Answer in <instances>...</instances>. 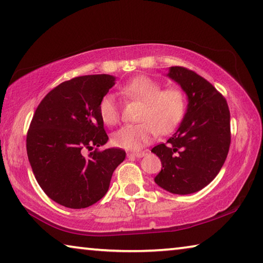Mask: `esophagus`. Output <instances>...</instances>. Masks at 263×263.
Returning <instances> with one entry per match:
<instances>
[{"label":"esophagus","mask_w":263,"mask_h":263,"mask_svg":"<svg viewBox=\"0 0 263 263\" xmlns=\"http://www.w3.org/2000/svg\"><path fill=\"white\" fill-rule=\"evenodd\" d=\"M127 158H142L145 155V152H140V153H127Z\"/></svg>","instance_id":"1"}]
</instances>
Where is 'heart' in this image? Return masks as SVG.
Segmentation results:
<instances>
[{
    "label": "heart",
    "mask_w": 263,
    "mask_h": 263,
    "mask_svg": "<svg viewBox=\"0 0 263 263\" xmlns=\"http://www.w3.org/2000/svg\"><path fill=\"white\" fill-rule=\"evenodd\" d=\"M127 99L144 103L138 124H126L112 135V142L119 148L139 151L152 142L159 132L167 133L182 121L185 100L182 91L174 88L162 90V86L147 77H137L121 88ZM99 112L106 125L119 121V109L112 94H105L99 104Z\"/></svg>",
    "instance_id": "1"
}]
</instances>
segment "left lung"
I'll list each match as a JSON object with an SVG mask.
<instances>
[{"label": "left lung", "mask_w": 263, "mask_h": 263, "mask_svg": "<svg viewBox=\"0 0 263 263\" xmlns=\"http://www.w3.org/2000/svg\"><path fill=\"white\" fill-rule=\"evenodd\" d=\"M167 77L186 95V110L177 131L152 148L162 168L154 177L160 188L176 195L197 193L215 179L228 157L230 110L217 89L193 70L169 67Z\"/></svg>", "instance_id": "1"}]
</instances>
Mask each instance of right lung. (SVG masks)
Masks as SVG:
<instances>
[{
    "instance_id": "obj_1",
    "label": "right lung",
    "mask_w": 263,
    "mask_h": 263,
    "mask_svg": "<svg viewBox=\"0 0 263 263\" xmlns=\"http://www.w3.org/2000/svg\"><path fill=\"white\" fill-rule=\"evenodd\" d=\"M115 83L109 74L74 78L48 92L33 115L26 137L29 162L44 193L62 206L83 209L100 201L125 159L121 148L96 151L109 140L99 104ZM92 148L84 157V149Z\"/></svg>"
}]
</instances>
